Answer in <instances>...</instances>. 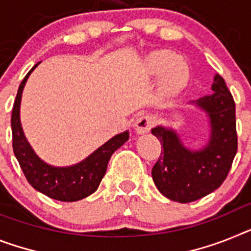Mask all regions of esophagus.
Segmentation results:
<instances>
[{"label":"esophagus","instance_id":"esophagus-1","mask_svg":"<svg viewBox=\"0 0 251 251\" xmlns=\"http://www.w3.org/2000/svg\"><path fill=\"white\" fill-rule=\"evenodd\" d=\"M153 119H151V116L149 115H140L136 117L135 122H134V129L138 134H144V132L149 131L151 127L153 126Z\"/></svg>","mask_w":251,"mask_h":251}]
</instances>
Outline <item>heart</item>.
Here are the masks:
<instances>
[{"mask_svg": "<svg viewBox=\"0 0 251 251\" xmlns=\"http://www.w3.org/2000/svg\"><path fill=\"white\" fill-rule=\"evenodd\" d=\"M147 67L151 74L165 73L163 86L167 90L180 88L186 81L187 69L170 50H155L147 58Z\"/></svg>", "mask_w": 251, "mask_h": 251, "instance_id": "b5f03b06", "label": "heart"}]
</instances>
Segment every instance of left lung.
I'll list each match as a JSON object with an SVG mask.
<instances>
[{"instance_id":"obj_1","label":"left lung","mask_w":251,"mask_h":251,"mask_svg":"<svg viewBox=\"0 0 251 251\" xmlns=\"http://www.w3.org/2000/svg\"><path fill=\"white\" fill-rule=\"evenodd\" d=\"M214 93L198 100L209 116L210 139L201 151H189L177 134L162 126L151 130L163 147L151 168L155 186L166 198L190 203L210 194L226 180L237 151L235 100L225 80L217 74Z\"/></svg>"}]
</instances>
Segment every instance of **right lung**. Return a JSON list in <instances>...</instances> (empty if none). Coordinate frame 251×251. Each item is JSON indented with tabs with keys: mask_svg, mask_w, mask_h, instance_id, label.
Wrapping results in <instances>:
<instances>
[{
	"mask_svg": "<svg viewBox=\"0 0 251 251\" xmlns=\"http://www.w3.org/2000/svg\"><path fill=\"white\" fill-rule=\"evenodd\" d=\"M35 65L23 79L19 86L16 100L14 102L11 115L12 149L19 165L24 172L29 184L35 190L47 197L61 201H76L89 197L98 189L103 176L107 171V165L113 151L129 140V132L125 131L109 139L106 144L97 149L93 154L70 167H52L44 163L35 155L23 132L20 125V100L24 85Z\"/></svg>",
	"mask_w": 251,
	"mask_h": 251,
	"instance_id": "right-lung-1",
	"label": "right lung"
}]
</instances>
